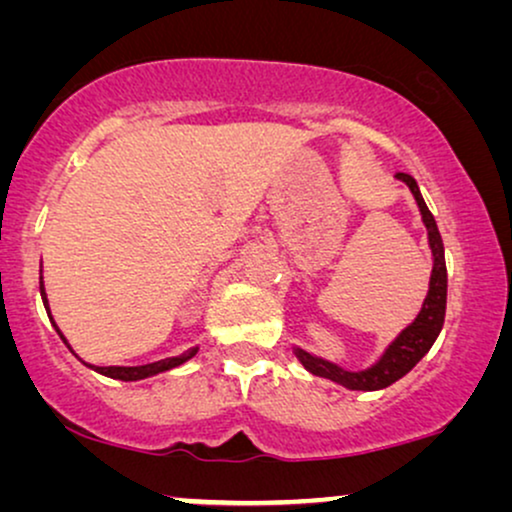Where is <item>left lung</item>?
I'll list each match as a JSON object with an SVG mask.
<instances>
[{"instance_id":"left-lung-1","label":"left lung","mask_w":512,"mask_h":512,"mask_svg":"<svg viewBox=\"0 0 512 512\" xmlns=\"http://www.w3.org/2000/svg\"><path fill=\"white\" fill-rule=\"evenodd\" d=\"M396 178L406 182L413 192L415 201H418L422 223L427 227V237H430L432 256H434V268L430 277V292H427L425 304H422V311L418 318L410 323L406 330H403L394 342L389 344V349L384 351V356L377 361L372 368L361 370V372H349L339 365L330 361H323V358H315L311 353L294 349L296 358L304 363V368L313 375L325 377V380H332L342 384L346 389L353 391H377L389 387L396 380H401L406 372L415 368V363L425 356L427 351L432 349L434 339L439 337L441 327H444V315H446V261H444V242H441V235L437 230V223H434V216L427 208L425 199H422L418 182L410 178L408 173H396Z\"/></svg>"}]
</instances>
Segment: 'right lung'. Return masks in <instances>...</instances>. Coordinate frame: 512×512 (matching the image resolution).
Returning <instances> with one entry per match:
<instances>
[{"instance_id": "obj_1", "label": "right lung", "mask_w": 512, "mask_h": 512, "mask_svg": "<svg viewBox=\"0 0 512 512\" xmlns=\"http://www.w3.org/2000/svg\"><path fill=\"white\" fill-rule=\"evenodd\" d=\"M40 294H42V301H44V308H47L49 313V306H47V294H44V285L40 282ZM54 323V320H52ZM56 327V325H54ZM56 332H59V337L66 342V337H63L59 327H56ZM68 346V342H66ZM197 353V349H189L182 353V356H175V358H166V361H156V363H149V365H90L92 370L102 372V375L106 377H113V380H123V382H135V380H144V377H151V375H159V372H166L170 368H178V365H182L185 361H189V358ZM87 365V363H85Z\"/></svg>"}]
</instances>
